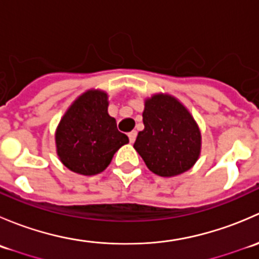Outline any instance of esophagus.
Masks as SVG:
<instances>
[{"label": "esophagus", "instance_id": "34e87169", "mask_svg": "<svg viewBox=\"0 0 259 259\" xmlns=\"http://www.w3.org/2000/svg\"><path fill=\"white\" fill-rule=\"evenodd\" d=\"M137 135H138V133L135 132V130H133V132H130L129 134H127L130 143H134L135 142V139H137Z\"/></svg>", "mask_w": 259, "mask_h": 259}]
</instances>
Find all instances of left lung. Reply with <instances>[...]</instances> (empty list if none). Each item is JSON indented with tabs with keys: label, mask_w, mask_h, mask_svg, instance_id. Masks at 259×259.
Masks as SVG:
<instances>
[{
	"label": "left lung",
	"mask_w": 259,
	"mask_h": 259,
	"mask_svg": "<svg viewBox=\"0 0 259 259\" xmlns=\"http://www.w3.org/2000/svg\"><path fill=\"white\" fill-rule=\"evenodd\" d=\"M143 122L134 148L153 173L174 177L194 165L200 153L199 127L177 99L163 94L148 99Z\"/></svg>",
	"instance_id": "left-lung-1"
}]
</instances>
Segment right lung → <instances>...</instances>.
<instances>
[{
    "mask_svg": "<svg viewBox=\"0 0 259 259\" xmlns=\"http://www.w3.org/2000/svg\"><path fill=\"white\" fill-rule=\"evenodd\" d=\"M129 143L108 114L103 91L82 94L66 111L56 130L57 154L66 168L82 176L105 170L117 149Z\"/></svg>",
    "mask_w": 259,
    "mask_h": 259,
    "instance_id": "right-lung-1",
    "label": "right lung"
}]
</instances>
